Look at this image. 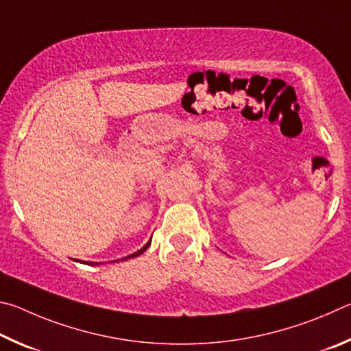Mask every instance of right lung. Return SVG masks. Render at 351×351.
Here are the masks:
<instances>
[{
  "mask_svg": "<svg viewBox=\"0 0 351 351\" xmlns=\"http://www.w3.org/2000/svg\"><path fill=\"white\" fill-rule=\"evenodd\" d=\"M149 245H151V241L149 242H147L146 245H145V247L143 248H141V250H138V251H135V253L134 254H129V256H126V257H123V259L121 261H126V259H132V257H137V256H140L141 253H145V251L147 250V247H149ZM83 263H86V262H83ZM89 263V265H98V263L97 262H88Z\"/></svg>",
  "mask_w": 351,
  "mask_h": 351,
  "instance_id": "right-lung-1",
  "label": "right lung"
}]
</instances>
